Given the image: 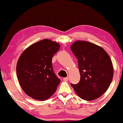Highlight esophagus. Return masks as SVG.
<instances>
[{"label": "esophagus", "instance_id": "esophagus-1", "mask_svg": "<svg viewBox=\"0 0 123 123\" xmlns=\"http://www.w3.org/2000/svg\"><path fill=\"white\" fill-rule=\"evenodd\" d=\"M68 80H69L68 77H65V78H63V80H65V81H68Z\"/></svg>", "mask_w": 123, "mask_h": 123}]
</instances>
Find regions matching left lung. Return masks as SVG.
Instances as JSON below:
<instances>
[{
	"mask_svg": "<svg viewBox=\"0 0 123 123\" xmlns=\"http://www.w3.org/2000/svg\"><path fill=\"white\" fill-rule=\"evenodd\" d=\"M70 49L78 60L80 78L72 87L80 98L91 101L106 91L113 78L111 60L101 47L85 41H77Z\"/></svg>",
	"mask_w": 123,
	"mask_h": 123,
	"instance_id": "8db88e82",
	"label": "left lung"
}]
</instances>
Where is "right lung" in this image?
<instances>
[{
	"mask_svg": "<svg viewBox=\"0 0 123 123\" xmlns=\"http://www.w3.org/2000/svg\"><path fill=\"white\" fill-rule=\"evenodd\" d=\"M60 45L49 39L33 43L22 53L16 67L18 80L25 93L37 100L48 99L60 80L53 71L52 58Z\"/></svg>",
	"mask_w": 123,
	"mask_h": 123,
	"instance_id": "obj_1",
	"label": "right lung"
}]
</instances>
